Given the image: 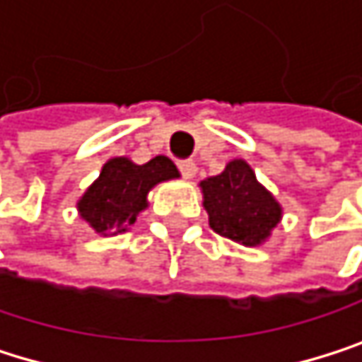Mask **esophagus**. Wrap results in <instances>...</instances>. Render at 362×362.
<instances>
[{"label": "esophagus", "instance_id": "34e87169", "mask_svg": "<svg viewBox=\"0 0 362 362\" xmlns=\"http://www.w3.org/2000/svg\"><path fill=\"white\" fill-rule=\"evenodd\" d=\"M177 169L182 171V175H185L187 180H193L195 173H197V165H195L193 160H180V163H177Z\"/></svg>", "mask_w": 362, "mask_h": 362}]
</instances>
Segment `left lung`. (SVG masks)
<instances>
[{"label":"left lung","mask_w":362,"mask_h":362,"mask_svg":"<svg viewBox=\"0 0 362 362\" xmlns=\"http://www.w3.org/2000/svg\"><path fill=\"white\" fill-rule=\"evenodd\" d=\"M210 227L242 246L257 248L282 221L280 202L259 182L244 158H233L218 175L199 182Z\"/></svg>","instance_id":"obj_1"}]
</instances>
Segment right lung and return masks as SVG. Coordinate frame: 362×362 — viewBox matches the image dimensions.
<instances>
[{"instance_id": "1", "label": "right lung", "mask_w": 362, "mask_h": 362, "mask_svg": "<svg viewBox=\"0 0 362 362\" xmlns=\"http://www.w3.org/2000/svg\"><path fill=\"white\" fill-rule=\"evenodd\" d=\"M175 177H180L177 167L163 154L144 165L127 156H114L78 199V214L101 238L124 233L148 208V193L156 185Z\"/></svg>"}]
</instances>
